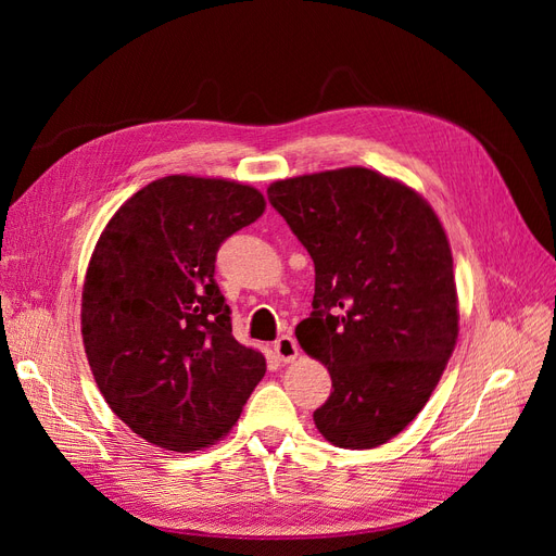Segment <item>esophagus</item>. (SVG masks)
I'll return each mask as SVG.
<instances>
[{
  "instance_id": "esophagus-1",
  "label": "esophagus",
  "mask_w": 556,
  "mask_h": 556,
  "mask_svg": "<svg viewBox=\"0 0 556 556\" xmlns=\"http://www.w3.org/2000/svg\"><path fill=\"white\" fill-rule=\"evenodd\" d=\"M274 352H276V357H278L280 362L290 364V362H294V359L299 357V345H296V341L292 339L290 333H285V336H280V339L274 343Z\"/></svg>"
}]
</instances>
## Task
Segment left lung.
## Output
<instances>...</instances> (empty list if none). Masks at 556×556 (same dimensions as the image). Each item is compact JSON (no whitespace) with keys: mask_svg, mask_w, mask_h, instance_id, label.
Returning a JSON list of instances; mask_svg holds the SVG:
<instances>
[{"mask_svg":"<svg viewBox=\"0 0 556 556\" xmlns=\"http://www.w3.org/2000/svg\"><path fill=\"white\" fill-rule=\"evenodd\" d=\"M266 194L315 264L313 313L296 325L333 387L315 427L336 447H378L427 406L457 343L445 229L427 199L364 166L276 180Z\"/></svg>","mask_w":556,"mask_h":556,"instance_id":"obj_1","label":"left lung"}]
</instances>
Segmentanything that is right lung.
Returning <instances> with one entry per match:
<instances>
[{
  "mask_svg": "<svg viewBox=\"0 0 556 556\" xmlns=\"http://www.w3.org/2000/svg\"><path fill=\"white\" fill-rule=\"evenodd\" d=\"M264 208L237 180L164 176L131 194L94 245L83 345L109 408L148 443L213 445L264 378V355L233 339L215 282L217 250Z\"/></svg>",
  "mask_w": 556,
  "mask_h": 556,
  "instance_id": "right-lung-1",
  "label": "right lung"
}]
</instances>
